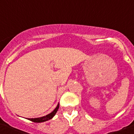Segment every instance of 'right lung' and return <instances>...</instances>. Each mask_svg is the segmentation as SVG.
I'll use <instances>...</instances> for the list:
<instances>
[{
    "label": "right lung",
    "instance_id": "right-lung-1",
    "mask_svg": "<svg viewBox=\"0 0 134 134\" xmlns=\"http://www.w3.org/2000/svg\"><path fill=\"white\" fill-rule=\"evenodd\" d=\"M59 106H60V105H59L58 103V105L56 106V107L55 108V109H54L52 112H51V113H49V114L46 115V116H43V117L37 118H29L28 119L35 123H41V122L46 121L49 120V119H52V118H54V115H55V113H57V111H58V109H59Z\"/></svg>",
    "mask_w": 134,
    "mask_h": 134
}]
</instances>
